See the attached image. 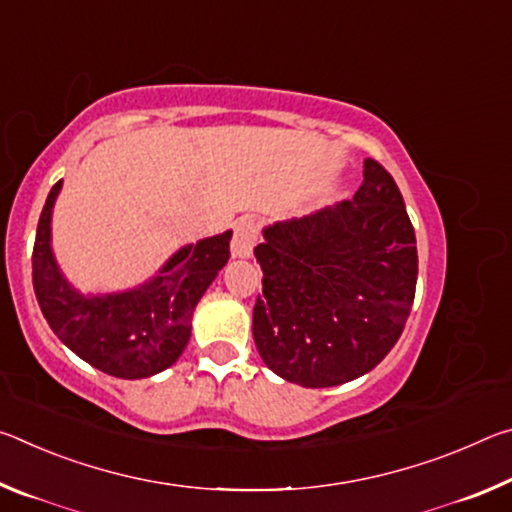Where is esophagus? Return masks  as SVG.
Returning a JSON list of instances; mask_svg holds the SVG:
<instances>
[{"label": "esophagus", "instance_id": "1", "mask_svg": "<svg viewBox=\"0 0 512 512\" xmlns=\"http://www.w3.org/2000/svg\"><path fill=\"white\" fill-rule=\"evenodd\" d=\"M259 237V223L250 216H244L235 223V235H232V257H250Z\"/></svg>", "mask_w": 512, "mask_h": 512}]
</instances>
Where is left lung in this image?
<instances>
[{
	"mask_svg": "<svg viewBox=\"0 0 512 512\" xmlns=\"http://www.w3.org/2000/svg\"><path fill=\"white\" fill-rule=\"evenodd\" d=\"M262 298L259 357L305 388L366 375L393 350L411 314L418 248L404 198L377 160L363 162L352 201L264 228L255 248Z\"/></svg>",
	"mask_w": 512,
	"mask_h": 512,
	"instance_id": "left-lung-1",
	"label": "left lung"
}]
</instances>
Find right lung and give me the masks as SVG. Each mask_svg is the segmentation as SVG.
<instances>
[{
    "instance_id": "add662e5",
    "label": "right lung",
    "mask_w": 512,
    "mask_h": 512,
    "mask_svg": "<svg viewBox=\"0 0 512 512\" xmlns=\"http://www.w3.org/2000/svg\"><path fill=\"white\" fill-rule=\"evenodd\" d=\"M60 187L63 180L51 187L33 246V289L42 314L69 350L106 375H158L183 354L198 300L230 257L232 230L183 246L140 287L83 296L51 253V212Z\"/></svg>"
}]
</instances>
